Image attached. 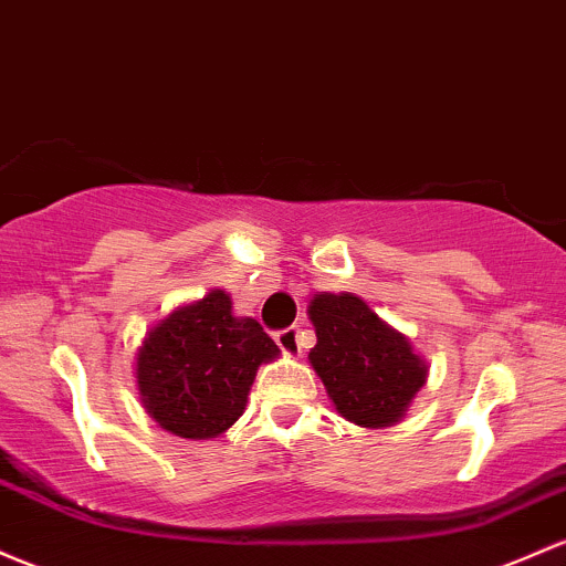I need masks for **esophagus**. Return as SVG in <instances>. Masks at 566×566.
Returning a JSON list of instances; mask_svg holds the SVG:
<instances>
[{
	"instance_id": "1",
	"label": "esophagus",
	"mask_w": 566,
	"mask_h": 566,
	"mask_svg": "<svg viewBox=\"0 0 566 566\" xmlns=\"http://www.w3.org/2000/svg\"><path fill=\"white\" fill-rule=\"evenodd\" d=\"M276 344L279 349H282L287 357H297L301 354V333H297V327H287V331H279L276 333Z\"/></svg>"
}]
</instances>
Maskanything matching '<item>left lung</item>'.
Segmentation results:
<instances>
[{"instance_id": "1", "label": "left lung", "mask_w": 566, "mask_h": 566, "mask_svg": "<svg viewBox=\"0 0 566 566\" xmlns=\"http://www.w3.org/2000/svg\"><path fill=\"white\" fill-rule=\"evenodd\" d=\"M316 346L308 363L346 421L381 430L406 419L424 389V357L354 293H319L308 303Z\"/></svg>"}]
</instances>
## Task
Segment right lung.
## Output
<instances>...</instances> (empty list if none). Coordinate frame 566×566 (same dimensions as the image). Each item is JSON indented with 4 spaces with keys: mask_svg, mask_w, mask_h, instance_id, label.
<instances>
[{
    "mask_svg": "<svg viewBox=\"0 0 566 566\" xmlns=\"http://www.w3.org/2000/svg\"><path fill=\"white\" fill-rule=\"evenodd\" d=\"M279 346L252 316H235L226 290H209L158 319L136 349L142 408L166 432L220 438L244 413L258 368Z\"/></svg>",
    "mask_w": 566,
    "mask_h": 566,
    "instance_id": "obj_1",
    "label": "right lung"
}]
</instances>
